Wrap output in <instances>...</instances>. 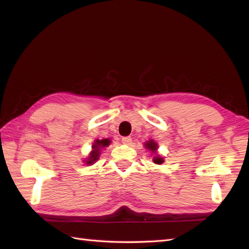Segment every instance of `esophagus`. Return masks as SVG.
I'll list each match as a JSON object with an SVG mask.
<instances>
[{
	"label": "esophagus",
	"mask_w": 249,
	"mask_h": 249,
	"mask_svg": "<svg viewBox=\"0 0 249 249\" xmlns=\"http://www.w3.org/2000/svg\"><path fill=\"white\" fill-rule=\"evenodd\" d=\"M130 142H131V138H130V137H123V138H122V143L129 144Z\"/></svg>",
	"instance_id": "1"
}]
</instances>
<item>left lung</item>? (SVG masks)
Instances as JSON below:
<instances>
[{"label":"left lung","mask_w":249,"mask_h":249,"mask_svg":"<svg viewBox=\"0 0 249 249\" xmlns=\"http://www.w3.org/2000/svg\"><path fill=\"white\" fill-rule=\"evenodd\" d=\"M144 146L145 149H147L149 151H151L152 153H156L157 151V143L154 141V140H150V141H146L144 143ZM153 161H154L155 163H157V165H160V163L163 162V158L160 155H156L154 156V158H153Z\"/></svg>","instance_id":"left-lung-1"}]
</instances>
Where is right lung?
Wrapping results in <instances>:
<instances>
[{
	"mask_svg": "<svg viewBox=\"0 0 249 249\" xmlns=\"http://www.w3.org/2000/svg\"><path fill=\"white\" fill-rule=\"evenodd\" d=\"M110 140L109 139H103V140H95L94 143L92 145V149L93 151L89 153V156L87 158L88 160H86L87 165H92L95 161H96L99 155H100V150L103 149V147H106L107 145L110 144Z\"/></svg>",
	"mask_w": 249,
	"mask_h": 249,
	"instance_id": "1",
	"label": "right lung"
}]
</instances>
